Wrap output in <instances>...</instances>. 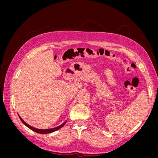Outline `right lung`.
Returning <instances> with one entry per match:
<instances>
[{"mask_svg":"<svg viewBox=\"0 0 158 158\" xmlns=\"http://www.w3.org/2000/svg\"><path fill=\"white\" fill-rule=\"evenodd\" d=\"M18 116H19V115H18ZM19 117H20L21 121H22L23 124H24V125H25L26 127H27L28 128H30L31 130H32L33 131L36 132H37V133H40V134H48V133H51V132H55V131H57V130H59V129H60V128L63 127L65 125V123H66V121H64L63 124H62V125H59V127H55V128H49V129H39V128H34V127H33L29 125H28V124H27L24 121H23V119H22L20 116H19Z\"/></svg>","mask_w":158,"mask_h":158,"instance_id":"obj_1","label":"right lung"}]
</instances>
